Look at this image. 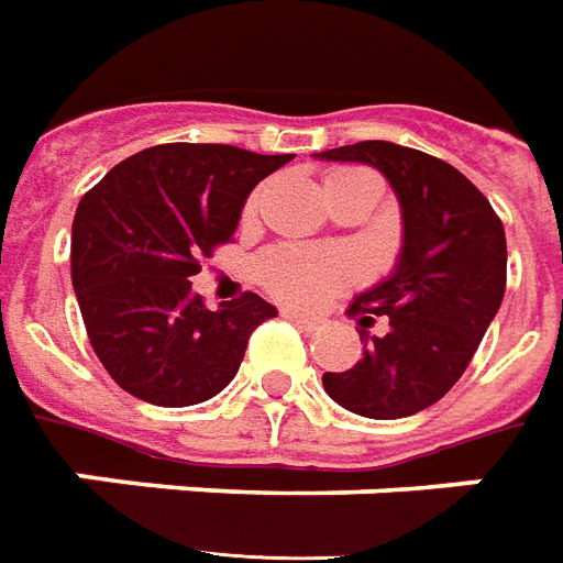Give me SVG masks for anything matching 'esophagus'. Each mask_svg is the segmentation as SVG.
<instances>
[{"label":"esophagus","mask_w":563,"mask_h":563,"mask_svg":"<svg viewBox=\"0 0 563 563\" xmlns=\"http://www.w3.org/2000/svg\"><path fill=\"white\" fill-rule=\"evenodd\" d=\"M283 317L286 320H292L298 329H305V332H317L320 329V320H313V317H305V313H298V310H283Z\"/></svg>","instance_id":"obj_1"}]
</instances>
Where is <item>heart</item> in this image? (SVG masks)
Returning a JSON list of instances; mask_svg holds the SVG:
<instances>
[{"label": "heart", "mask_w": 563, "mask_h": 563, "mask_svg": "<svg viewBox=\"0 0 563 563\" xmlns=\"http://www.w3.org/2000/svg\"><path fill=\"white\" fill-rule=\"evenodd\" d=\"M356 167H341L329 173L325 183L344 179ZM255 210V198L246 203V216ZM365 265L360 255L344 246H301V243H283L258 258V280L271 295H277L295 308H320L329 298L344 292L347 286L363 280Z\"/></svg>", "instance_id": "heart-1"}]
</instances>
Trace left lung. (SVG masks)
<instances>
[{
  "label": "left lung",
  "instance_id": "obj_1",
  "mask_svg": "<svg viewBox=\"0 0 563 563\" xmlns=\"http://www.w3.org/2000/svg\"><path fill=\"white\" fill-rule=\"evenodd\" d=\"M325 161L372 164L390 179L405 219L393 277L356 295L347 313L363 329V360L325 372L322 387L353 415L396 420L439 402L485 338L506 292V231L478 188L418 148L365 140L329 148ZM384 316V336L367 329Z\"/></svg>",
  "mask_w": 563,
  "mask_h": 563
}]
</instances>
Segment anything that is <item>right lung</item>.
I'll use <instances>...</instances> for the list:
<instances>
[{
    "label": "right lung",
    "mask_w": 563,
    "mask_h": 563,
    "mask_svg": "<svg viewBox=\"0 0 563 563\" xmlns=\"http://www.w3.org/2000/svg\"><path fill=\"white\" fill-rule=\"evenodd\" d=\"M292 155L164 143L115 164L73 222V286L90 347L121 390L164 408L213 399L274 305L243 292L216 310L191 292L200 258L234 238L243 200Z\"/></svg>",
    "instance_id": "right-lung-1"
}]
</instances>
